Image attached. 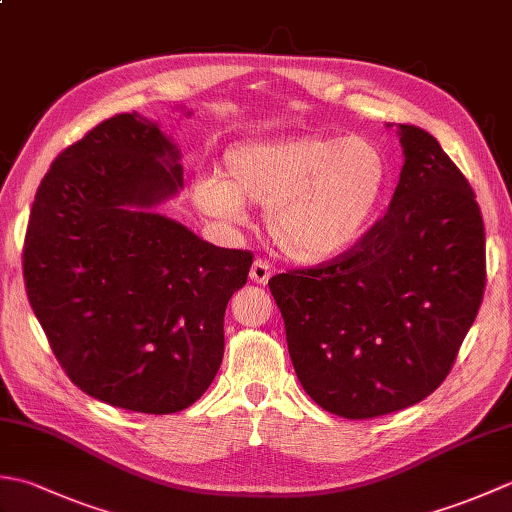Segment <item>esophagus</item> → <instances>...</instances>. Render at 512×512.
Here are the masks:
<instances>
[{
  "label": "esophagus",
  "instance_id": "1",
  "mask_svg": "<svg viewBox=\"0 0 512 512\" xmlns=\"http://www.w3.org/2000/svg\"><path fill=\"white\" fill-rule=\"evenodd\" d=\"M270 275H273V266H270V262H266V259H255L253 266H250V279L259 286H266Z\"/></svg>",
  "mask_w": 512,
  "mask_h": 512
}]
</instances>
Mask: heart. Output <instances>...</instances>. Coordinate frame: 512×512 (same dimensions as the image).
<instances>
[{
  "instance_id": "b5f03b06",
  "label": "heart",
  "mask_w": 512,
  "mask_h": 512,
  "mask_svg": "<svg viewBox=\"0 0 512 512\" xmlns=\"http://www.w3.org/2000/svg\"><path fill=\"white\" fill-rule=\"evenodd\" d=\"M224 180L195 182V204L242 222L244 204L266 206V231L295 262L341 257L372 226L389 180L387 160L365 138L248 140L222 158Z\"/></svg>"
}]
</instances>
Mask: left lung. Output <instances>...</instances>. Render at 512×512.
I'll use <instances>...</instances> for the list:
<instances>
[{"label":"left lung","instance_id":"obj_1","mask_svg":"<svg viewBox=\"0 0 512 512\" xmlns=\"http://www.w3.org/2000/svg\"><path fill=\"white\" fill-rule=\"evenodd\" d=\"M405 154L387 213L341 257L268 281L308 396L350 420L416 405L449 376L486 288V235L464 173L429 132Z\"/></svg>","mask_w":512,"mask_h":512}]
</instances>
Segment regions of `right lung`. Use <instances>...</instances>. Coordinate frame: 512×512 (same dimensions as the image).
<instances>
[{"mask_svg": "<svg viewBox=\"0 0 512 512\" xmlns=\"http://www.w3.org/2000/svg\"><path fill=\"white\" fill-rule=\"evenodd\" d=\"M178 149L140 114H116L43 176L24 239V281L63 372L138 413L198 400L224 356V312L253 253L217 248L151 213L182 187Z\"/></svg>", "mask_w": 512, "mask_h": 512, "instance_id": "obj_1", "label": "right lung"}]
</instances>
